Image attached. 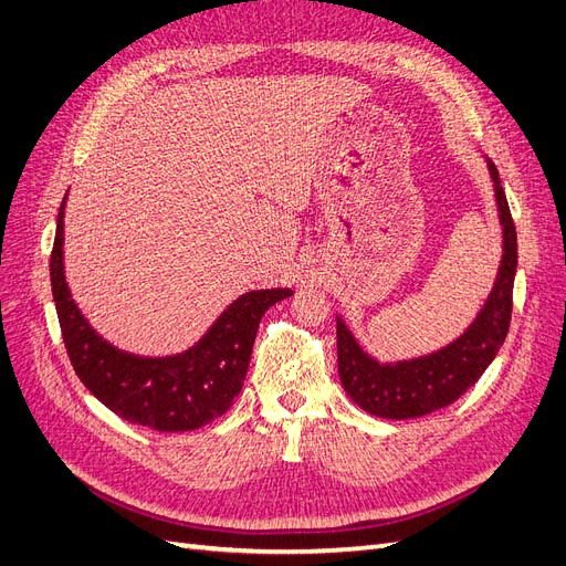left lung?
I'll list each match as a JSON object with an SVG mask.
<instances>
[{"label": "left lung", "instance_id": "8db88e82", "mask_svg": "<svg viewBox=\"0 0 566 566\" xmlns=\"http://www.w3.org/2000/svg\"><path fill=\"white\" fill-rule=\"evenodd\" d=\"M489 172L503 224V262L486 306L465 335H460L447 349L416 361L382 366L358 349L349 331L337 321V370L342 387L356 406L373 416L406 420L434 413L453 403L482 378L505 342L517 271V229L507 208L499 169L491 160Z\"/></svg>", "mask_w": 566, "mask_h": 566}]
</instances>
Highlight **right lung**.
<instances>
[{
  "instance_id": "add662e5",
  "label": "right lung",
  "mask_w": 566,
  "mask_h": 566,
  "mask_svg": "<svg viewBox=\"0 0 566 566\" xmlns=\"http://www.w3.org/2000/svg\"><path fill=\"white\" fill-rule=\"evenodd\" d=\"M63 205L51 250V293L67 358L94 397L115 416L158 432H188L227 413L243 387L256 328L269 306L293 290H254L235 300L193 349L167 358L117 352L75 306L63 273Z\"/></svg>"
}]
</instances>
